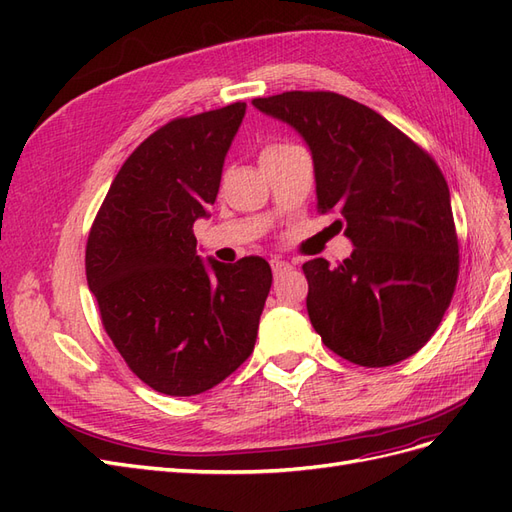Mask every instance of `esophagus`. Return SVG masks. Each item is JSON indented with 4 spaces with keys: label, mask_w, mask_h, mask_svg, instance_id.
<instances>
[{
    "label": "esophagus",
    "mask_w": 512,
    "mask_h": 512,
    "mask_svg": "<svg viewBox=\"0 0 512 512\" xmlns=\"http://www.w3.org/2000/svg\"><path fill=\"white\" fill-rule=\"evenodd\" d=\"M271 269H273V273H275V275H282L284 271L292 269V265H290L288 260H282V258H273V260H271Z\"/></svg>",
    "instance_id": "esophagus-1"
}]
</instances>
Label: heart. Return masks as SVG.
I'll return each instance as SVG.
<instances>
[{"instance_id":"heart-1","label":"heart","mask_w":512,"mask_h":512,"mask_svg":"<svg viewBox=\"0 0 512 512\" xmlns=\"http://www.w3.org/2000/svg\"><path fill=\"white\" fill-rule=\"evenodd\" d=\"M269 149H271V147H269Z\"/></svg>"}]
</instances>
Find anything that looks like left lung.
<instances>
[{"label":"left lung","mask_w":512,"mask_h":512,"mask_svg":"<svg viewBox=\"0 0 512 512\" xmlns=\"http://www.w3.org/2000/svg\"><path fill=\"white\" fill-rule=\"evenodd\" d=\"M299 132L314 162L318 209H337L354 250L303 265L307 314L322 342L363 367L421 350L451 305L459 247L438 164L369 106L333 91L256 98Z\"/></svg>","instance_id":"8db88e82"}]
</instances>
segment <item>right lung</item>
<instances>
[{"label": "right lung", "mask_w": 512, "mask_h": 512, "mask_svg": "<svg viewBox=\"0 0 512 512\" xmlns=\"http://www.w3.org/2000/svg\"><path fill=\"white\" fill-rule=\"evenodd\" d=\"M245 102L166 123L111 183L85 254L104 329L153 391L192 397L252 354L271 288L265 258L235 265L196 254Z\"/></svg>", "instance_id": "1"}]
</instances>
